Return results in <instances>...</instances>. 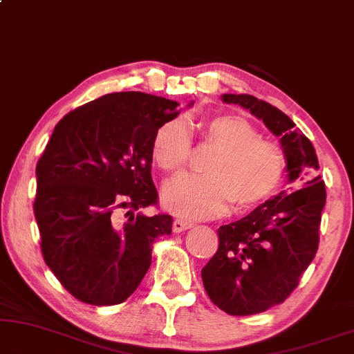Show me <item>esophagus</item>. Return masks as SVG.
<instances>
[{"instance_id":"esophagus-1","label":"esophagus","mask_w":354,"mask_h":354,"mask_svg":"<svg viewBox=\"0 0 354 354\" xmlns=\"http://www.w3.org/2000/svg\"><path fill=\"white\" fill-rule=\"evenodd\" d=\"M191 226H192V223H189V221H185V220H174V221H173V232H174V233L186 232V230H189Z\"/></svg>"}]
</instances>
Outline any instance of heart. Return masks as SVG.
<instances>
[{
  "label": "heart",
  "instance_id": "heart-1",
  "mask_svg": "<svg viewBox=\"0 0 354 354\" xmlns=\"http://www.w3.org/2000/svg\"><path fill=\"white\" fill-rule=\"evenodd\" d=\"M202 139L216 149L207 160L205 176L180 174L163 187L162 202L180 218H210L236 210H251L275 194L285 174L283 153L261 139L246 118L220 115L202 122ZM192 134L185 118L165 121L155 131L152 158L167 173L180 171L189 162Z\"/></svg>",
  "mask_w": 354,
  "mask_h": 354
}]
</instances>
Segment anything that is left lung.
<instances>
[{
    "label": "left lung",
    "instance_id": "1",
    "mask_svg": "<svg viewBox=\"0 0 354 354\" xmlns=\"http://www.w3.org/2000/svg\"><path fill=\"white\" fill-rule=\"evenodd\" d=\"M279 136L290 189L281 191L244 218L218 228V249L202 268L204 288L230 315H251L281 304L298 286L319 248L325 185L310 140L270 103L241 93H223Z\"/></svg>",
    "mask_w": 354,
    "mask_h": 354
}]
</instances>
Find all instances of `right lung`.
I'll use <instances>...</instances> for the list:
<instances>
[{
  "mask_svg": "<svg viewBox=\"0 0 354 354\" xmlns=\"http://www.w3.org/2000/svg\"><path fill=\"white\" fill-rule=\"evenodd\" d=\"M178 105L144 92L106 93L68 113L37 163L41 254L82 303L128 299L149 270L153 241L171 233L169 215L134 212L157 205L152 140L180 115Z\"/></svg>",
  "mask_w": 354,
  "mask_h": 354,
  "instance_id": "1",
  "label": "right lung"
}]
</instances>
